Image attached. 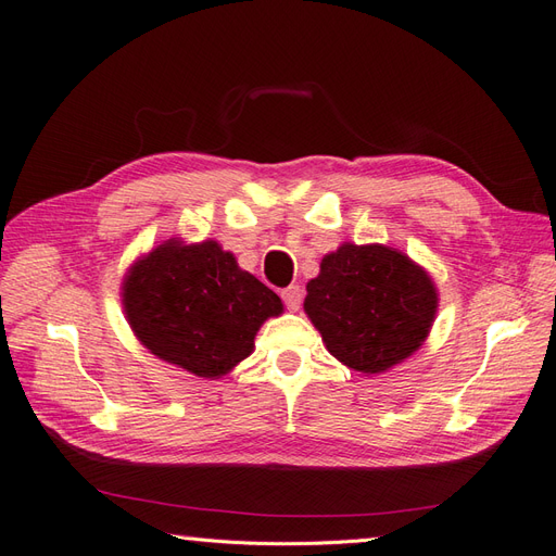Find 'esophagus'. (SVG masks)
<instances>
[{"mask_svg": "<svg viewBox=\"0 0 556 556\" xmlns=\"http://www.w3.org/2000/svg\"><path fill=\"white\" fill-rule=\"evenodd\" d=\"M280 296L285 301V306H288V311L296 313L301 308V301H304V290H301L299 285H290V288H285L280 292Z\"/></svg>", "mask_w": 556, "mask_h": 556, "instance_id": "esophagus-1", "label": "esophagus"}]
</instances>
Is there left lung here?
<instances>
[{"mask_svg": "<svg viewBox=\"0 0 556 556\" xmlns=\"http://www.w3.org/2000/svg\"><path fill=\"white\" fill-rule=\"evenodd\" d=\"M304 311L331 355L366 376L384 374L425 343L439 294L431 276L387 245L343 243L306 285Z\"/></svg>", "mask_w": 556, "mask_h": 556, "instance_id": "left-lung-1", "label": "left lung"}]
</instances>
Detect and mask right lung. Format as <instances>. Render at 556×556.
Segmentation results:
<instances>
[{
	"label": "right lung",
	"mask_w": 556,
	"mask_h": 556,
	"mask_svg": "<svg viewBox=\"0 0 556 556\" xmlns=\"http://www.w3.org/2000/svg\"><path fill=\"white\" fill-rule=\"evenodd\" d=\"M123 306L137 339L160 359L199 378H220L255 348L280 296L243 271L217 241H164L134 262Z\"/></svg>",
	"instance_id": "right-lung-1"
}]
</instances>
